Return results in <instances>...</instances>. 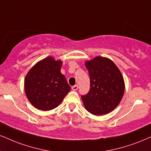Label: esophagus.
I'll list each match as a JSON object with an SVG mask.
<instances>
[{
  "label": "esophagus",
  "mask_w": 151,
  "mask_h": 151,
  "mask_svg": "<svg viewBox=\"0 0 151 151\" xmlns=\"http://www.w3.org/2000/svg\"><path fill=\"white\" fill-rule=\"evenodd\" d=\"M72 90H73V91H76V90H77L78 89V86L77 85H73V86L72 87Z\"/></svg>",
  "instance_id": "1"
}]
</instances>
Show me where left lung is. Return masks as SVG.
Returning a JSON list of instances; mask_svg holds the SVG:
<instances>
[{
	"label": "left lung",
	"instance_id": "left-lung-1",
	"mask_svg": "<svg viewBox=\"0 0 151 151\" xmlns=\"http://www.w3.org/2000/svg\"><path fill=\"white\" fill-rule=\"evenodd\" d=\"M90 78V91L81 98L87 111L96 115L107 114L120 103L124 83L118 67L111 59L96 57L87 61Z\"/></svg>",
	"mask_w": 151,
	"mask_h": 151
}]
</instances>
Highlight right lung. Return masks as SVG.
<instances>
[{"mask_svg": "<svg viewBox=\"0 0 151 151\" xmlns=\"http://www.w3.org/2000/svg\"><path fill=\"white\" fill-rule=\"evenodd\" d=\"M62 62L49 57L37 63L25 78L24 89L34 107L50 111L64 100L70 86L60 71Z\"/></svg>", "mask_w": 151, "mask_h": 151, "instance_id": "1", "label": "right lung"}]
</instances>
